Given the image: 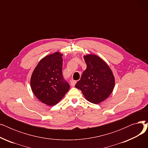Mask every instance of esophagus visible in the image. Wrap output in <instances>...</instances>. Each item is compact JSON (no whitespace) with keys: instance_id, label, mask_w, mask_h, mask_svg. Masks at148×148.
Returning a JSON list of instances; mask_svg holds the SVG:
<instances>
[{"instance_id":"34e87169","label":"esophagus","mask_w":148,"mask_h":148,"mask_svg":"<svg viewBox=\"0 0 148 148\" xmlns=\"http://www.w3.org/2000/svg\"><path fill=\"white\" fill-rule=\"evenodd\" d=\"M75 83H76V81L73 80H71V86L74 87V86H75Z\"/></svg>"}]
</instances>
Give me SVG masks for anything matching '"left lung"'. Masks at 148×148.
<instances>
[{"label": "left lung", "instance_id": "obj_1", "mask_svg": "<svg viewBox=\"0 0 148 148\" xmlns=\"http://www.w3.org/2000/svg\"><path fill=\"white\" fill-rule=\"evenodd\" d=\"M62 54L59 52L42 59L31 76L30 86L34 95L48 106L58 104L69 89L62 75Z\"/></svg>", "mask_w": 148, "mask_h": 148}]
</instances>
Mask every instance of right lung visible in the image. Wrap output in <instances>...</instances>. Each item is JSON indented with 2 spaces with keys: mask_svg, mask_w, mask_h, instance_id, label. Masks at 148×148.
I'll list each match as a JSON object with an SVG mask.
<instances>
[{
  "mask_svg": "<svg viewBox=\"0 0 148 148\" xmlns=\"http://www.w3.org/2000/svg\"><path fill=\"white\" fill-rule=\"evenodd\" d=\"M87 68L75 86L88 101L99 104L106 99L114 89V78L106 62L95 54L84 56Z\"/></svg>",
  "mask_w": 148,
  "mask_h": 148,
  "instance_id": "1",
  "label": "right lung"
}]
</instances>
